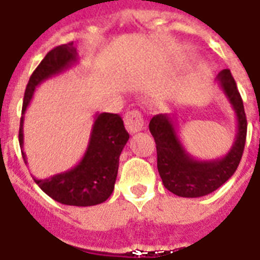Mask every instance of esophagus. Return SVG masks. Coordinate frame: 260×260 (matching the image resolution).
<instances>
[{"label":"esophagus","instance_id":"obj_1","mask_svg":"<svg viewBox=\"0 0 260 260\" xmlns=\"http://www.w3.org/2000/svg\"><path fill=\"white\" fill-rule=\"evenodd\" d=\"M125 128L131 134H136L145 128V121L142 118V114L136 110H131L128 113L125 114Z\"/></svg>","mask_w":260,"mask_h":260}]
</instances>
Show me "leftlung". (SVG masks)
Instances as JSON below:
<instances>
[{"label":"left lung","mask_w":260,"mask_h":260,"mask_svg":"<svg viewBox=\"0 0 260 260\" xmlns=\"http://www.w3.org/2000/svg\"><path fill=\"white\" fill-rule=\"evenodd\" d=\"M216 82L227 97L237 117L234 143L223 157L196 160L182 145L174 117L169 114H158L150 119L149 129L156 142L158 174L164 186L174 195L201 198L212 193L234 174L242 157L246 139L244 103L229 69H223L217 75Z\"/></svg>","instance_id":"1"}]
</instances>
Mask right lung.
Returning a JSON list of instances; mask_svg holds the SVG:
<instances>
[{
  "instance_id": "1",
  "label": "right lung",
  "mask_w": 260,
  "mask_h": 260,
  "mask_svg": "<svg viewBox=\"0 0 260 260\" xmlns=\"http://www.w3.org/2000/svg\"><path fill=\"white\" fill-rule=\"evenodd\" d=\"M79 62L74 43L53 48L39 64L27 82L23 97L19 126V145L23 149V114L27 110L36 87L44 80L62 74ZM129 139L124 121L118 114L97 113L90 138L79 163L64 173L48 178H35L36 184L54 201L69 206H94L106 202L114 191L118 174L119 154ZM25 163L26 154L22 152Z\"/></svg>"
}]
</instances>
